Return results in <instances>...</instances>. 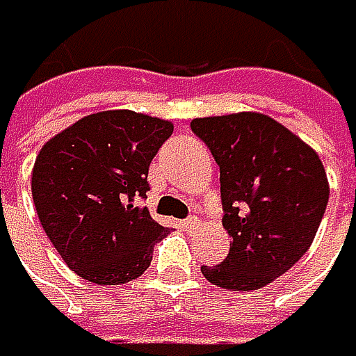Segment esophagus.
<instances>
[{
  "label": "esophagus",
  "mask_w": 356,
  "mask_h": 356,
  "mask_svg": "<svg viewBox=\"0 0 356 356\" xmlns=\"http://www.w3.org/2000/svg\"><path fill=\"white\" fill-rule=\"evenodd\" d=\"M184 228L186 230H195V228H199V217H188L186 221H184Z\"/></svg>",
  "instance_id": "1"
}]
</instances>
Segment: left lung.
Listing matches in <instances>:
<instances>
[{
  "label": "left lung",
  "instance_id": "1",
  "mask_svg": "<svg viewBox=\"0 0 356 356\" xmlns=\"http://www.w3.org/2000/svg\"><path fill=\"white\" fill-rule=\"evenodd\" d=\"M219 165L223 228L232 237L219 266H202L213 286L259 290L308 252L328 206V177L306 141L261 113L191 122Z\"/></svg>",
  "mask_w": 356,
  "mask_h": 356
}]
</instances>
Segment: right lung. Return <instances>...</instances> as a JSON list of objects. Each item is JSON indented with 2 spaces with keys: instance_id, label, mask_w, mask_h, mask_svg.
I'll list each match as a JSON object with an SVG mask.
<instances>
[{
  "instance_id": "obj_1",
  "label": "right lung",
  "mask_w": 356,
  "mask_h": 356,
  "mask_svg": "<svg viewBox=\"0 0 356 356\" xmlns=\"http://www.w3.org/2000/svg\"><path fill=\"white\" fill-rule=\"evenodd\" d=\"M172 124L133 111L81 117L39 150L33 202L61 259L81 279L122 286L146 273L170 230L139 199L148 168Z\"/></svg>"
}]
</instances>
